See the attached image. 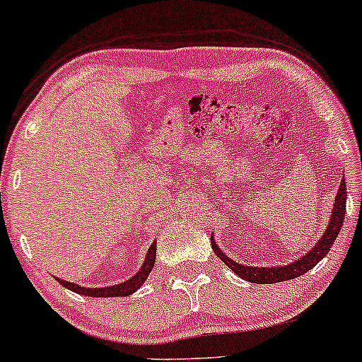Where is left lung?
<instances>
[{
  "instance_id": "obj_1",
  "label": "left lung",
  "mask_w": 362,
  "mask_h": 362,
  "mask_svg": "<svg viewBox=\"0 0 362 362\" xmlns=\"http://www.w3.org/2000/svg\"><path fill=\"white\" fill-rule=\"evenodd\" d=\"M346 214V181L344 176L341 180L338 194L334 197L333 204V212H331V219L328 222V227H326L325 234L321 235V239L316 242L313 249H311L308 254L301 257L296 262H291L288 265H280V267H250V265H242L237 264L232 259H229L224 252L219 249V245L214 242V237L211 235V245L214 249L216 255L221 257V260L229 267V269L234 272L235 275H239L240 279L247 281H252V284H279V281H286L293 280L296 276L303 275L310 269L318 264L321 259H325V255L328 254L331 245L338 237L341 226H343Z\"/></svg>"
}]
</instances>
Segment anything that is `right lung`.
Returning a JSON list of instances; mask_svg holds the SVG:
<instances>
[{"instance_id":"1","label":"right lung","mask_w":362,"mask_h":362,"mask_svg":"<svg viewBox=\"0 0 362 362\" xmlns=\"http://www.w3.org/2000/svg\"><path fill=\"white\" fill-rule=\"evenodd\" d=\"M155 260H156V240L153 242L150 249H148L145 262H143L141 269L138 270L130 280L123 281V284L112 285V286H103V288H86V286H81L77 284H71V281H66L62 279H56V280L62 286H66V288L72 290L74 293H78V295L95 296V298H110V296H128V295L135 293V291L140 288L143 284H145V280L148 279V275H150L151 269L155 267Z\"/></svg>"}]
</instances>
